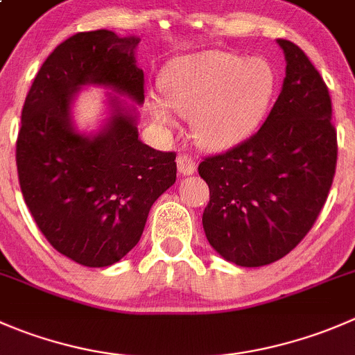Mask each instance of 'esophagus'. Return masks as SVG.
<instances>
[{"label": "esophagus", "instance_id": "1", "mask_svg": "<svg viewBox=\"0 0 355 355\" xmlns=\"http://www.w3.org/2000/svg\"><path fill=\"white\" fill-rule=\"evenodd\" d=\"M177 166L178 171L185 177V175H192L196 171V161L187 154H182V156L177 157Z\"/></svg>", "mask_w": 355, "mask_h": 355}]
</instances>
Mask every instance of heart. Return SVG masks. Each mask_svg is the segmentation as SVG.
<instances>
[{
    "mask_svg": "<svg viewBox=\"0 0 355 355\" xmlns=\"http://www.w3.org/2000/svg\"><path fill=\"white\" fill-rule=\"evenodd\" d=\"M163 98L153 97L149 111L163 126L175 112L191 118L194 139L206 149H229L254 133L276 94V72L269 62L229 51H205L175 60L161 78Z\"/></svg>",
    "mask_w": 355,
    "mask_h": 355,
    "instance_id": "b5f03b06",
    "label": "heart"
}]
</instances>
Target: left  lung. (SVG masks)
<instances>
[{
    "instance_id": "1",
    "label": "left lung",
    "mask_w": 355,
    "mask_h": 355,
    "mask_svg": "<svg viewBox=\"0 0 355 355\" xmlns=\"http://www.w3.org/2000/svg\"><path fill=\"white\" fill-rule=\"evenodd\" d=\"M277 44L286 78L261 128L198 168L209 187L206 239L241 267L290 253L314 225L335 177L338 147L328 86L297 44Z\"/></svg>"
}]
</instances>
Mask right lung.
<instances>
[{
	"instance_id": "1",
	"label": "right lung",
	"mask_w": 355,
	"mask_h": 355,
	"mask_svg": "<svg viewBox=\"0 0 355 355\" xmlns=\"http://www.w3.org/2000/svg\"><path fill=\"white\" fill-rule=\"evenodd\" d=\"M139 36L107 29L78 33L58 44L34 78L17 139L24 201L48 243L85 267H107L140 241L150 206L175 184V153L139 139L135 105L144 104ZM88 84L104 85L110 118L85 136L71 121V104Z\"/></svg>"
}]
</instances>
